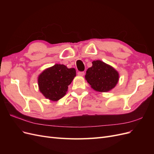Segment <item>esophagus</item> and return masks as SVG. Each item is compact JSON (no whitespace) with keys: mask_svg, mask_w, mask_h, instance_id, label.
Returning a JSON list of instances; mask_svg holds the SVG:
<instances>
[{"mask_svg":"<svg viewBox=\"0 0 154 154\" xmlns=\"http://www.w3.org/2000/svg\"><path fill=\"white\" fill-rule=\"evenodd\" d=\"M78 74L79 76H84L85 75V72H78Z\"/></svg>","mask_w":154,"mask_h":154,"instance_id":"esophagus-1","label":"esophagus"}]
</instances>
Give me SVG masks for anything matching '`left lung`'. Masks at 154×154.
Segmentation results:
<instances>
[{"label": "left lung", "mask_w": 154, "mask_h": 154, "mask_svg": "<svg viewBox=\"0 0 154 154\" xmlns=\"http://www.w3.org/2000/svg\"><path fill=\"white\" fill-rule=\"evenodd\" d=\"M92 66L86 71L85 80L91 88L97 92H105L112 89L119 80V73L109 65L101 60L92 62Z\"/></svg>", "instance_id": "8db88e82"}]
</instances>
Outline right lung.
I'll use <instances>...</instances> for the list:
<instances>
[{
    "mask_svg": "<svg viewBox=\"0 0 154 154\" xmlns=\"http://www.w3.org/2000/svg\"><path fill=\"white\" fill-rule=\"evenodd\" d=\"M76 75L74 68L69 69L63 64H55L39 75V90L47 99L57 101L66 95L68 85Z\"/></svg>",
    "mask_w": 154,
    "mask_h": 154,
    "instance_id": "right-lung-1",
    "label": "right lung"
}]
</instances>
